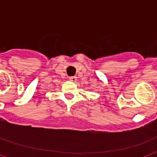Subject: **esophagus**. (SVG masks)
<instances>
[{
    "instance_id": "obj_1",
    "label": "esophagus",
    "mask_w": 157,
    "mask_h": 157,
    "mask_svg": "<svg viewBox=\"0 0 157 157\" xmlns=\"http://www.w3.org/2000/svg\"><path fill=\"white\" fill-rule=\"evenodd\" d=\"M69 80L71 81H73V82H76V81H77V77H76V76H70V77H69Z\"/></svg>"
}]
</instances>
